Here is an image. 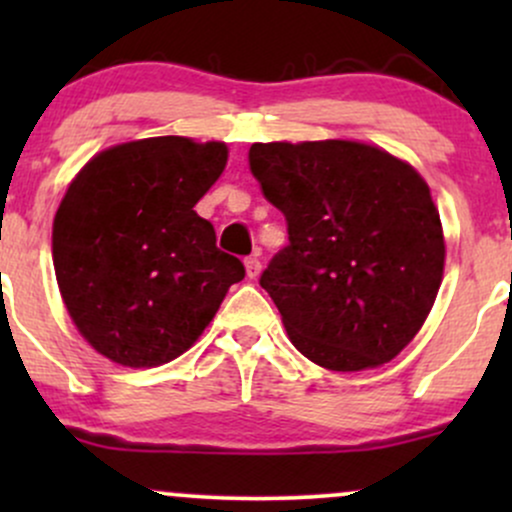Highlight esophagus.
<instances>
[{
  "mask_svg": "<svg viewBox=\"0 0 512 512\" xmlns=\"http://www.w3.org/2000/svg\"><path fill=\"white\" fill-rule=\"evenodd\" d=\"M245 272H248L250 279H257V276H260L262 264H260V260H257V255H252L245 260Z\"/></svg>",
  "mask_w": 512,
  "mask_h": 512,
  "instance_id": "esophagus-1",
  "label": "esophagus"
}]
</instances>
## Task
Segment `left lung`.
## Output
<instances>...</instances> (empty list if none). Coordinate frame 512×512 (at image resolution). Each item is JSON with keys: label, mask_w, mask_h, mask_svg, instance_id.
Wrapping results in <instances>:
<instances>
[{"label": "left lung", "mask_w": 512, "mask_h": 512, "mask_svg": "<svg viewBox=\"0 0 512 512\" xmlns=\"http://www.w3.org/2000/svg\"><path fill=\"white\" fill-rule=\"evenodd\" d=\"M248 158L286 216L289 245L260 286L293 346L342 373L392 361L443 281V226L426 180L378 146L346 139L252 144Z\"/></svg>", "instance_id": "1"}]
</instances>
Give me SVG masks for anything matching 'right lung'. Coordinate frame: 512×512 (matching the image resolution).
<instances>
[{"label":"right lung","mask_w":512,"mask_h":512,"mask_svg":"<svg viewBox=\"0 0 512 512\" xmlns=\"http://www.w3.org/2000/svg\"><path fill=\"white\" fill-rule=\"evenodd\" d=\"M226 161L221 142L151 137L101 151L72 180L52 223V262L98 354L129 368L173 361L245 276L195 211Z\"/></svg>","instance_id":"add662e5"}]
</instances>
